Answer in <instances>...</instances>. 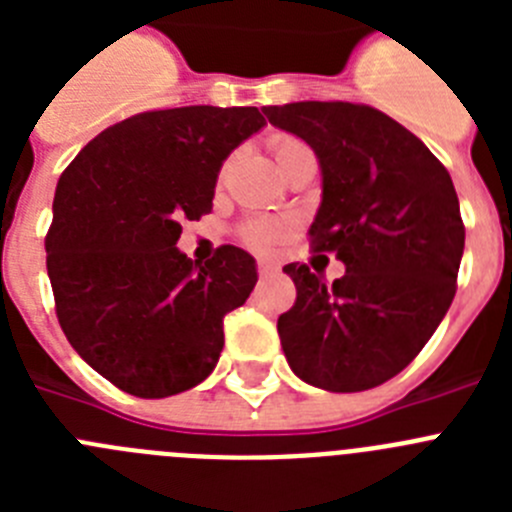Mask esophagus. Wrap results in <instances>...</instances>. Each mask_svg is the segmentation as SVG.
Instances as JSON below:
<instances>
[{
  "label": "esophagus",
  "instance_id": "34e87169",
  "mask_svg": "<svg viewBox=\"0 0 512 512\" xmlns=\"http://www.w3.org/2000/svg\"><path fill=\"white\" fill-rule=\"evenodd\" d=\"M277 271H279V266L274 264V261H271V259H259V274H261V277H274Z\"/></svg>",
  "mask_w": 512,
  "mask_h": 512
}]
</instances>
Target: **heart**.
I'll return each mask as SVG.
<instances>
[{"instance_id": "obj_1", "label": "heart", "mask_w": 512, "mask_h": 512, "mask_svg": "<svg viewBox=\"0 0 512 512\" xmlns=\"http://www.w3.org/2000/svg\"><path fill=\"white\" fill-rule=\"evenodd\" d=\"M307 151V146H302L300 140L295 138H277L274 140V156H277V164L287 161L289 156L295 153ZM292 225L287 220H253L243 228V238L253 246H271V243L282 241L284 235H289Z\"/></svg>"}]
</instances>
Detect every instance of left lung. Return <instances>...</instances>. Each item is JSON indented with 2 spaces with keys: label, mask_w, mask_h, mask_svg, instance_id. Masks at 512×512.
<instances>
[{
  "label": "left lung",
  "mask_w": 512,
  "mask_h": 512,
  "mask_svg": "<svg viewBox=\"0 0 512 512\" xmlns=\"http://www.w3.org/2000/svg\"><path fill=\"white\" fill-rule=\"evenodd\" d=\"M315 151L323 179L310 238L346 274L325 284L287 264L295 307L279 315L289 369L328 392L372 390L400 374L451 307L464 223L454 182L420 138L374 107H264Z\"/></svg>",
  "instance_id": "8db88e82"
}]
</instances>
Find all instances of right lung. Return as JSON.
Instances as JSON below:
<instances>
[{
    "mask_svg": "<svg viewBox=\"0 0 512 512\" xmlns=\"http://www.w3.org/2000/svg\"><path fill=\"white\" fill-rule=\"evenodd\" d=\"M266 125L256 107H176L122 120L61 174L45 238L58 323L94 372L135 397L210 377L223 318L256 287V259L176 248L184 220L212 210L217 174Z\"/></svg>",
    "mask_w": 512,
    "mask_h": 512,
    "instance_id": "add662e5",
    "label": "right lung"
}]
</instances>
